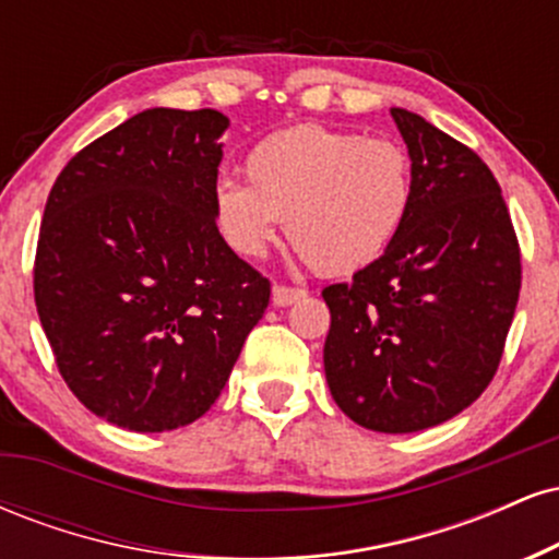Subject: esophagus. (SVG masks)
<instances>
[{
    "mask_svg": "<svg viewBox=\"0 0 559 559\" xmlns=\"http://www.w3.org/2000/svg\"><path fill=\"white\" fill-rule=\"evenodd\" d=\"M307 297L305 288H297V286H286V284H275L273 286V305L278 307H288L294 305V301Z\"/></svg>",
    "mask_w": 559,
    "mask_h": 559,
    "instance_id": "1",
    "label": "esophagus"
}]
</instances>
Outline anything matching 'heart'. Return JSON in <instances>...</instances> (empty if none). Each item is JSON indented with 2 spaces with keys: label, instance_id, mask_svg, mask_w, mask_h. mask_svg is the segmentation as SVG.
<instances>
[{
  "label": "heart",
  "instance_id": "1",
  "mask_svg": "<svg viewBox=\"0 0 559 559\" xmlns=\"http://www.w3.org/2000/svg\"><path fill=\"white\" fill-rule=\"evenodd\" d=\"M241 181L215 189V226L241 258H260L288 221V239L323 275L381 258L413 204V159L391 139L297 126L258 141Z\"/></svg>",
  "mask_w": 559,
  "mask_h": 559
}]
</instances>
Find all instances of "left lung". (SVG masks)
<instances>
[{
	"label": "left lung",
	"mask_w": 559,
	"mask_h": 559,
	"mask_svg": "<svg viewBox=\"0 0 559 559\" xmlns=\"http://www.w3.org/2000/svg\"><path fill=\"white\" fill-rule=\"evenodd\" d=\"M391 118L413 159V204L381 258L323 288V362L346 418L413 433L491 383L521 294V247L476 152L402 107Z\"/></svg>",
	"instance_id": "left-lung-1"
}]
</instances>
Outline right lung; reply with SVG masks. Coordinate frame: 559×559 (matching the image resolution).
<instances>
[{
  "label": "right lung",
  "instance_id": "1",
  "mask_svg": "<svg viewBox=\"0 0 559 559\" xmlns=\"http://www.w3.org/2000/svg\"><path fill=\"white\" fill-rule=\"evenodd\" d=\"M226 128L217 110L133 115L70 159L44 207L41 329L83 407L128 431L202 418L271 299L215 226Z\"/></svg>",
  "mask_w": 559,
  "mask_h": 559
}]
</instances>
